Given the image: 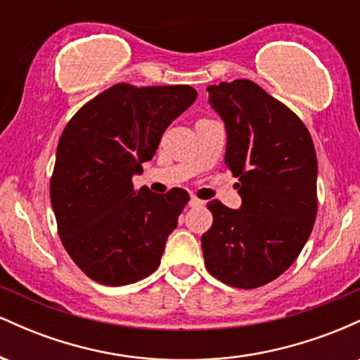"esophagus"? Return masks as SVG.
I'll return each mask as SVG.
<instances>
[{
  "label": "esophagus",
  "instance_id": "1",
  "mask_svg": "<svg viewBox=\"0 0 360 360\" xmlns=\"http://www.w3.org/2000/svg\"><path fill=\"white\" fill-rule=\"evenodd\" d=\"M201 205H205V201H201L200 198L196 196H191V200H189V206H201Z\"/></svg>",
  "mask_w": 360,
  "mask_h": 360
}]
</instances>
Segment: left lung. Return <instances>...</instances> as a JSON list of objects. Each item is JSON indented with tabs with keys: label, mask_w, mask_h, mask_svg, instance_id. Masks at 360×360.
Masks as SVG:
<instances>
[{
	"label": "left lung",
	"mask_w": 360,
	"mask_h": 360,
	"mask_svg": "<svg viewBox=\"0 0 360 360\" xmlns=\"http://www.w3.org/2000/svg\"><path fill=\"white\" fill-rule=\"evenodd\" d=\"M226 128L225 164L240 183L238 210L210 201L201 235L210 274L254 289L279 278L303 250L316 218L318 162L311 135L286 105L249 79L208 86Z\"/></svg>",
	"instance_id": "left-lung-1"
}]
</instances>
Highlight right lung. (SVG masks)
Wrapping results in <instances>:
<instances>
[{"label": "right lung", "instance_id": "obj_1", "mask_svg": "<svg viewBox=\"0 0 360 360\" xmlns=\"http://www.w3.org/2000/svg\"><path fill=\"white\" fill-rule=\"evenodd\" d=\"M196 96L186 84L120 82L86 103L62 131L51 179L57 230L76 266L96 283L125 286L159 267L189 194L135 189L131 177Z\"/></svg>", "mask_w": 360, "mask_h": 360}]
</instances>
